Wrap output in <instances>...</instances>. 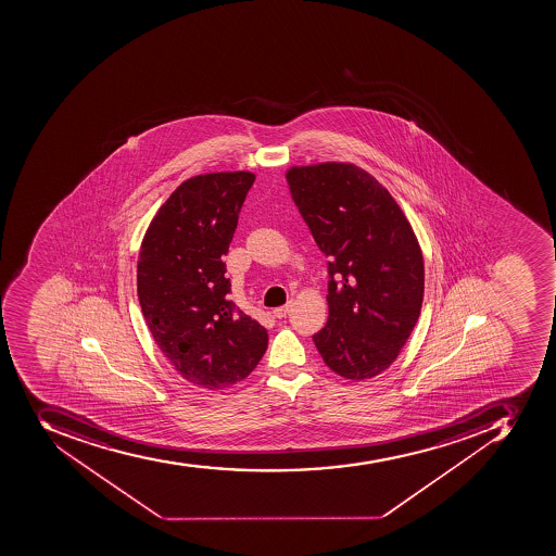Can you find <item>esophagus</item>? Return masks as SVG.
<instances>
[{
  "label": "esophagus",
  "instance_id": "esophagus-1",
  "mask_svg": "<svg viewBox=\"0 0 556 556\" xmlns=\"http://www.w3.org/2000/svg\"><path fill=\"white\" fill-rule=\"evenodd\" d=\"M292 304H294V301L290 299L289 303L285 304V306L276 307L275 312H273V315H275L276 318H285V316H287V313L290 312V307H292Z\"/></svg>",
  "mask_w": 556,
  "mask_h": 556
}]
</instances>
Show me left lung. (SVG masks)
<instances>
[{
  "label": "left lung",
  "mask_w": 556,
  "mask_h": 556,
  "mask_svg": "<svg viewBox=\"0 0 556 556\" xmlns=\"http://www.w3.org/2000/svg\"><path fill=\"white\" fill-rule=\"evenodd\" d=\"M290 194L329 258V320L313 336L336 375L369 379L392 366L424 303L420 244L401 206L350 163L294 166Z\"/></svg>",
  "instance_id": "left-lung-1"
}]
</instances>
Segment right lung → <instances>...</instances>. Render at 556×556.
I'll return each instance as SVG.
<instances>
[{
  "label": "right lung",
  "mask_w": 556,
  "mask_h": 556,
  "mask_svg": "<svg viewBox=\"0 0 556 556\" xmlns=\"http://www.w3.org/2000/svg\"><path fill=\"white\" fill-rule=\"evenodd\" d=\"M250 172L184 181L150 222L138 258L141 312L164 357L190 383L236 384L266 353L267 330L229 301L226 262Z\"/></svg>",
  "instance_id": "obj_1"
}]
</instances>
